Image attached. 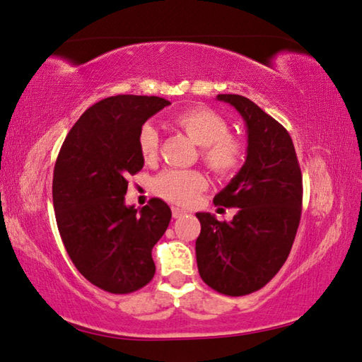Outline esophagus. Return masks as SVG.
<instances>
[{
  "mask_svg": "<svg viewBox=\"0 0 362 362\" xmlns=\"http://www.w3.org/2000/svg\"><path fill=\"white\" fill-rule=\"evenodd\" d=\"M182 216H185V211L180 209V207H173V217L174 218H179Z\"/></svg>",
  "mask_w": 362,
  "mask_h": 362,
  "instance_id": "obj_1",
  "label": "esophagus"
}]
</instances>
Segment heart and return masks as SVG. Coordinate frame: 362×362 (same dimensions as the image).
<instances>
[{"label": "heart", "instance_id": "obj_1", "mask_svg": "<svg viewBox=\"0 0 362 362\" xmlns=\"http://www.w3.org/2000/svg\"><path fill=\"white\" fill-rule=\"evenodd\" d=\"M174 124L201 146V159L218 177H233L243 168L247 156L246 144L228 134L230 126L222 115L206 107L185 108L174 116ZM139 148L146 163L156 161L159 134L145 124L139 134ZM206 187L204 175L198 170L169 169L153 182V189L170 203L192 204Z\"/></svg>", "mask_w": 362, "mask_h": 362}]
</instances>
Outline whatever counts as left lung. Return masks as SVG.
I'll list each match as a JSON object with an SVG mask.
<instances>
[{
    "label": "left lung",
    "instance_id": "8db88e82",
    "mask_svg": "<svg viewBox=\"0 0 362 362\" xmlns=\"http://www.w3.org/2000/svg\"><path fill=\"white\" fill-rule=\"evenodd\" d=\"M243 116L247 156L214 204L236 207L231 222L198 212L199 276L214 291L240 297L262 289L281 267L296 240L302 214V173L292 139L279 122L247 97L218 94Z\"/></svg>",
    "mask_w": 362,
    "mask_h": 362
}]
</instances>
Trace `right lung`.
Returning <instances> with one entry per match:
<instances>
[{"mask_svg": "<svg viewBox=\"0 0 362 362\" xmlns=\"http://www.w3.org/2000/svg\"><path fill=\"white\" fill-rule=\"evenodd\" d=\"M170 102L115 95L86 110L66 136L54 168L52 201L60 238L78 272L100 289L129 293L155 276L151 249L173 217L151 198L126 206L127 179L144 168L139 134Z\"/></svg>", "mask_w": 362, "mask_h": 362, "instance_id": "obj_1", "label": "right lung"}]
</instances>
